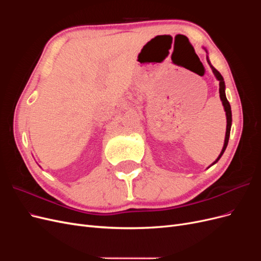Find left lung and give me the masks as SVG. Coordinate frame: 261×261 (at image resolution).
Instances as JSON below:
<instances>
[{
    "mask_svg": "<svg viewBox=\"0 0 261 261\" xmlns=\"http://www.w3.org/2000/svg\"><path fill=\"white\" fill-rule=\"evenodd\" d=\"M204 49V48H203ZM206 50V49H204ZM206 52H207V50H206ZM208 53V52H207ZM207 62H208V64H209V66L211 67V69H212V73L215 74V76H216V78L217 80L219 81V92H220V99H221V101H222V105H223V108H224V111H225V115H226V132H225V138H224V145H223V148H222V150H221V152H220V154H219V156L216 159V161L213 162L210 167H212L213 164H216L219 160H220V158L222 156V154L224 153V151H225V149H226V146H227V143H228V138H230V133H231V126H232V111H231V106H230V103H228V101H227V99H226V96H225V83H224V80H223V77H222V75H221L218 70L212 66V64H211V62H210V60H209V57L207 55ZM210 167H208V168H210Z\"/></svg>",
    "mask_w": 261,
    "mask_h": 261,
    "instance_id": "left-lung-1",
    "label": "left lung"
}]
</instances>
